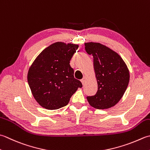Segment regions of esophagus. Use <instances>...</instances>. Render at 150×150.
<instances>
[{
  "instance_id": "34e87169",
  "label": "esophagus",
  "mask_w": 150,
  "mask_h": 150,
  "mask_svg": "<svg viewBox=\"0 0 150 150\" xmlns=\"http://www.w3.org/2000/svg\"><path fill=\"white\" fill-rule=\"evenodd\" d=\"M86 77H84L81 80L82 84H83V85L85 84V83H86Z\"/></svg>"
}]
</instances>
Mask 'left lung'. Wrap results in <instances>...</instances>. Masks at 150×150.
<instances>
[{"instance_id":"obj_1","label":"left lung","mask_w":150,"mask_h":150,"mask_svg":"<svg viewBox=\"0 0 150 150\" xmlns=\"http://www.w3.org/2000/svg\"><path fill=\"white\" fill-rule=\"evenodd\" d=\"M85 50L93 58V68L98 82L96 94L88 96L91 106L107 109L116 105L124 96L129 82V71L122 57L99 43H85Z\"/></svg>"}]
</instances>
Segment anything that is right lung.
<instances>
[{
	"label": "right lung",
	"instance_id": "obj_1",
	"mask_svg": "<svg viewBox=\"0 0 150 150\" xmlns=\"http://www.w3.org/2000/svg\"><path fill=\"white\" fill-rule=\"evenodd\" d=\"M79 47L56 42L38 56L28 69L27 80L34 99L42 107L56 110L65 107L83 85L74 78L70 60Z\"/></svg>",
	"mask_w": 150,
	"mask_h": 150
}]
</instances>
